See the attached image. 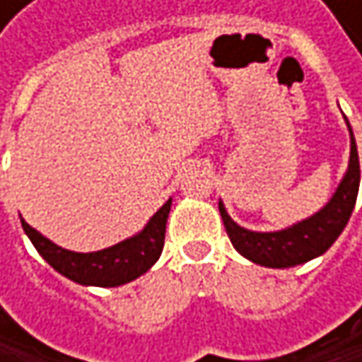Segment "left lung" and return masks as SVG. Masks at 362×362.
<instances>
[{
	"label": "left lung",
	"instance_id": "obj_1",
	"mask_svg": "<svg viewBox=\"0 0 362 362\" xmlns=\"http://www.w3.org/2000/svg\"><path fill=\"white\" fill-rule=\"evenodd\" d=\"M346 119V117H344ZM348 132H350V161L348 170L344 174L341 182L337 184L333 197L310 218L291 224L283 230L272 233H255L239 226L226 211L224 203L220 201V216L224 222V228L228 233V239L233 247L247 257L253 264L266 266V268H291L300 266L304 262H310L323 253L335 243V239L346 228L356 194L361 184V165H358V151L354 142L352 127L346 119Z\"/></svg>",
	"mask_w": 362,
	"mask_h": 362
}]
</instances>
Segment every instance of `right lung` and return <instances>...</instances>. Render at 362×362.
Returning a JSON list of instances; mask_svg holds the SVG:
<instances>
[{
    "mask_svg": "<svg viewBox=\"0 0 362 362\" xmlns=\"http://www.w3.org/2000/svg\"><path fill=\"white\" fill-rule=\"evenodd\" d=\"M172 209V199L157 209V214L146 222V226L129 239H123L107 250L79 253L64 250L39 230L29 226L23 218V228L39 255L62 276L86 285V287H119L125 285L144 272L159 259L165 243V224Z\"/></svg>",
    "mask_w": 362,
    "mask_h": 362,
    "instance_id": "right-lung-1",
    "label": "right lung"
}]
</instances>
